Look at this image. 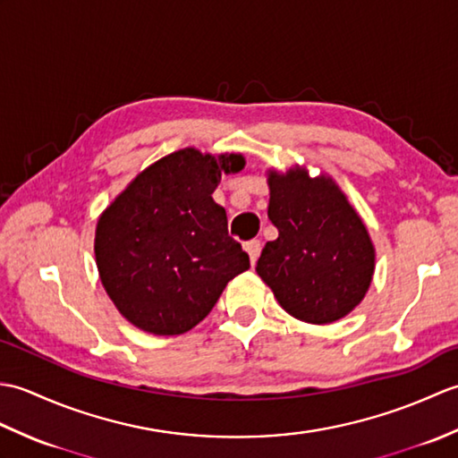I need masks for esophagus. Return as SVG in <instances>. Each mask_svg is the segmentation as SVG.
Segmentation results:
<instances>
[{
  "label": "esophagus",
  "instance_id": "obj_1",
  "mask_svg": "<svg viewBox=\"0 0 458 458\" xmlns=\"http://www.w3.org/2000/svg\"><path fill=\"white\" fill-rule=\"evenodd\" d=\"M244 250L248 251L251 266H256V261L259 258V251H261V242L259 240H250V242H246V244H244Z\"/></svg>",
  "mask_w": 458,
  "mask_h": 458
}]
</instances>
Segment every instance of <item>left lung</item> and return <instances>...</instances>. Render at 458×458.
I'll use <instances>...</instances> for the list:
<instances>
[{"label":"left lung","instance_id":"obj_1","mask_svg":"<svg viewBox=\"0 0 458 458\" xmlns=\"http://www.w3.org/2000/svg\"><path fill=\"white\" fill-rule=\"evenodd\" d=\"M267 216L279 236L261 250L256 271L279 305L305 323L346 317L364 299L376 251L338 184L307 169L267 173Z\"/></svg>","mask_w":458,"mask_h":458}]
</instances>
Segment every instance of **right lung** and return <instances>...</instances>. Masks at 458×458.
<instances>
[{
    "mask_svg": "<svg viewBox=\"0 0 458 458\" xmlns=\"http://www.w3.org/2000/svg\"><path fill=\"white\" fill-rule=\"evenodd\" d=\"M244 157L194 148L155 161L102 212L94 254L114 305L145 333L173 336L197 327L224 287L250 267L214 202L222 173Z\"/></svg>",
    "mask_w": 458,
    "mask_h": 458,
    "instance_id": "add662e5",
    "label": "right lung"
}]
</instances>
